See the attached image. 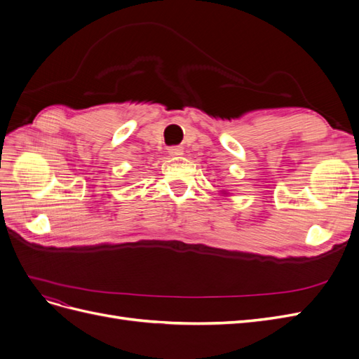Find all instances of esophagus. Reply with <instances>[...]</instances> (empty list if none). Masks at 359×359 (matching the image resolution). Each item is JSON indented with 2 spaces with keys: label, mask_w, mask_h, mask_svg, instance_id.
I'll list each match as a JSON object with an SVG mask.
<instances>
[{
  "label": "esophagus",
  "mask_w": 359,
  "mask_h": 359,
  "mask_svg": "<svg viewBox=\"0 0 359 359\" xmlns=\"http://www.w3.org/2000/svg\"><path fill=\"white\" fill-rule=\"evenodd\" d=\"M168 153H169V156H172V157H180V156L184 154V149H182L181 147H170Z\"/></svg>",
  "instance_id": "34e87169"
}]
</instances>
